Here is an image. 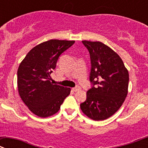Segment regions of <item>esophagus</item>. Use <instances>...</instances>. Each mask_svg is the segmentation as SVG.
Returning a JSON list of instances; mask_svg holds the SVG:
<instances>
[{"label":"esophagus","instance_id":"obj_1","mask_svg":"<svg viewBox=\"0 0 148 148\" xmlns=\"http://www.w3.org/2000/svg\"><path fill=\"white\" fill-rule=\"evenodd\" d=\"M80 89V87L79 86H76L75 88H73L72 90L73 91H77V90H79Z\"/></svg>","mask_w":148,"mask_h":148}]
</instances>
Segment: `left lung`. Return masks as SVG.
<instances>
[{"instance_id": "left-lung-1", "label": "left lung", "mask_w": 148, "mask_h": 148, "mask_svg": "<svg viewBox=\"0 0 148 148\" xmlns=\"http://www.w3.org/2000/svg\"><path fill=\"white\" fill-rule=\"evenodd\" d=\"M90 53L93 86L80 104L84 114L95 121L105 120L122 106L128 92L129 74L119 54L99 41L82 40Z\"/></svg>"}]
</instances>
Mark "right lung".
<instances>
[{"label": "right lung", "instance_id": "add662e5", "mask_svg": "<svg viewBox=\"0 0 148 148\" xmlns=\"http://www.w3.org/2000/svg\"><path fill=\"white\" fill-rule=\"evenodd\" d=\"M74 40H50L29 51L18 69V88L21 99L34 114L46 118L59 111L71 88L54 85L50 74L60 55Z\"/></svg>", "mask_w": 148, "mask_h": 148}]
</instances>
